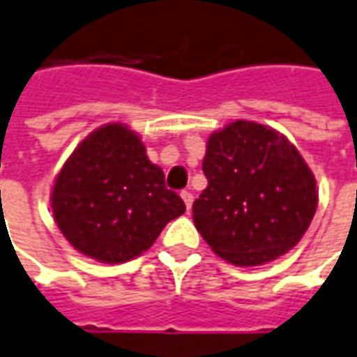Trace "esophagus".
Segmentation results:
<instances>
[{
	"label": "esophagus",
	"instance_id": "34e87169",
	"mask_svg": "<svg viewBox=\"0 0 357 357\" xmlns=\"http://www.w3.org/2000/svg\"><path fill=\"white\" fill-rule=\"evenodd\" d=\"M181 196H183L184 204H186V209H190L192 202H194V196H192V192L190 190H183V192H181Z\"/></svg>",
	"mask_w": 357,
	"mask_h": 357
}]
</instances>
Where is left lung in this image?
<instances>
[{
    "instance_id": "8db88e82",
    "label": "left lung",
    "mask_w": 357,
    "mask_h": 357,
    "mask_svg": "<svg viewBox=\"0 0 357 357\" xmlns=\"http://www.w3.org/2000/svg\"><path fill=\"white\" fill-rule=\"evenodd\" d=\"M206 190L194 223L215 254L240 267L261 265L294 248L317 207L315 178L282 134L236 121L207 140Z\"/></svg>"
}]
</instances>
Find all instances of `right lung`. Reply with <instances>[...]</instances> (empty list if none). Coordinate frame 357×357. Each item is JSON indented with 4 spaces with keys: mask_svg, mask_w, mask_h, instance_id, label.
<instances>
[{
    "mask_svg": "<svg viewBox=\"0 0 357 357\" xmlns=\"http://www.w3.org/2000/svg\"><path fill=\"white\" fill-rule=\"evenodd\" d=\"M52 207L65 238L103 264L146 252L186 209L140 138L123 125L102 126L78 146L55 181Z\"/></svg>",
    "mask_w": 357,
    "mask_h": 357,
    "instance_id": "1",
    "label": "right lung"
}]
</instances>
